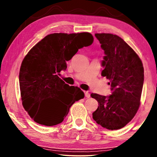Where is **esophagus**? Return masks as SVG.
<instances>
[{"label": "esophagus", "instance_id": "obj_1", "mask_svg": "<svg viewBox=\"0 0 157 157\" xmlns=\"http://www.w3.org/2000/svg\"><path fill=\"white\" fill-rule=\"evenodd\" d=\"M84 94H85V96H86L87 98H90V94L88 91H84Z\"/></svg>", "mask_w": 157, "mask_h": 157}]
</instances>
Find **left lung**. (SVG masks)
<instances>
[{"label": "left lung", "instance_id": "1", "mask_svg": "<svg viewBox=\"0 0 157 157\" xmlns=\"http://www.w3.org/2000/svg\"><path fill=\"white\" fill-rule=\"evenodd\" d=\"M105 56L101 75L109 79V96L91 94L98 102L93 118L109 130L124 127L136 115L140 106L144 82V68L138 55L120 36L109 33H97Z\"/></svg>", "mask_w": 157, "mask_h": 157}]
</instances>
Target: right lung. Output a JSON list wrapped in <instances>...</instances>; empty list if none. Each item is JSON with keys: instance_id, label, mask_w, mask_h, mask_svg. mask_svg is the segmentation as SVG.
Returning a JSON list of instances; mask_svg holds the SVG:
<instances>
[{"instance_id": "1", "label": "right lung", "mask_w": 157, "mask_h": 157, "mask_svg": "<svg viewBox=\"0 0 157 157\" xmlns=\"http://www.w3.org/2000/svg\"><path fill=\"white\" fill-rule=\"evenodd\" d=\"M93 41L89 33L50 34L28 52L20 68L19 86L23 107L34 121L59 124L73 103L84 98L80 89L70 86L58 75L67 68L66 61Z\"/></svg>"}]
</instances>
